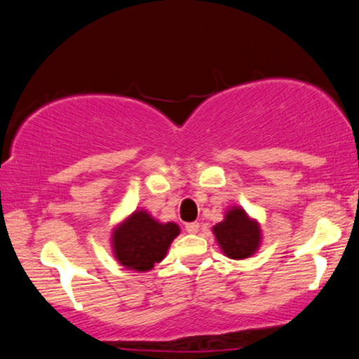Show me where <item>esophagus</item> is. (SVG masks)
<instances>
[{
    "mask_svg": "<svg viewBox=\"0 0 359 359\" xmlns=\"http://www.w3.org/2000/svg\"><path fill=\"white\" fill-rule=\"evenodd\" d=\"M185 229H187V233H190V234H196L198 231H199V223H198V222L187 223V224H185Z\"/></svg>",
    "mask_w": 359,
    "mask_h": 359,
    "instance_id": "34e87169",
    "label": "esophagus"
}]
</instances>
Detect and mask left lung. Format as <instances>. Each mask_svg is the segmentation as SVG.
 <instances>
[{
    "mask_svg": "<svg viewBox=\"0 0 359 359\" xmlns=\"http://www.w3.org/2000/svg\"><path fill=\"white\" fill-rule=\"evenodd\" d=\"M218 245L231 259H244L258 250L261 229L258 222L252 220L242 208L226 212L224 220L214 226Z\"/></svg>",
    "mask_w": 359,
    "mask_h": 359,
    "instance_id": "8db88e82",
    "label": "left lung"
}]
</instances>
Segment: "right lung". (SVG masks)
I'll return each instance as SVG.
<instances>
[{"mask_svg":"<svg viewBox=\"0 0 359 359\" xmlns=\"http://www.w3.org/2000/svg\"><path fill=\"white\" fill-rule=\"evenodd\" d=\"M179 233L180 228L175 223H160L145 210H136L114 229V255L126 269L150 271L166 257L169 245Z\"/></svg>","mask_w":359,"mask_h":359,"instance_id":"1","label":"right lung"}]
</instances>
